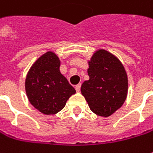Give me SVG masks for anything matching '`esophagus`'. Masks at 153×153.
<instances>
[{"label":"esophagus","instance_id":"obj_1","mask_svg":"<svg viewBox=\"0 0 153 153\" xmlns=\"http://www.w3.org/2000/svg\"><path fill=\"white\" fill-rule=\"evenodd\" d=\"M80 86H81V84H78L75 85V89H76L77 91H80Z\"/></svg>","mask_w":153,"mask_h":153}]
</instances>
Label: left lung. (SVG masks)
Wrapping results in <instances>:
<instances>
[{
  "label": "left lung",
  "mask_w": 153,
  "mask_h": 153,
  "mask_svg": "<svg viewBox=\"0 0 153 153\" xmlns=\"http://www.w3.org/2000/svg\"><path fill=\"white\" fill-rule=\"evenodd\" d=\"M88 63L90 79L82 84L81 93L93 113L108 117L126 100L127 73L117 57L104 50L96 51Z\"/></svg>",
  "instance_id": "8db88e82"
}]
</instances>
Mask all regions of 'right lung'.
Wrapping results in <instances>:
<instances>
[{
	"instance_id": "add662e5",
	"label": "right lung",
	"mask_w": 153,
	"mask_h": 153,
	"mask_svg": "<svg viewBox=\"0 0 153 153\" xmlns=\"http://www.w3.org/2000/svg\"><path fill=\"white\" fill-rule=\"evenodd\" d=\"M60 60L51 51L43 54L31 66L25 79L30 103L41 113L54 115L65 107L76 92L60 72Z\"/></svg>"
}]
</instances>
